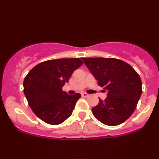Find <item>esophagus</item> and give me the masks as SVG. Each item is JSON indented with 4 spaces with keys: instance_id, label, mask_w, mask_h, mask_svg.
<instances>
[{
    "instance_id": "1",
    "label": "esophagus",
    "mask_w": 159,
    "mask_h": 159,
    "mask_svg": "<svg viewBox=\"0 0 159 159\" xmlns=\"http://www.w3.org/2000/svg\"><path fill=\"white\" fill-rule=\"evenodd\" d=\"M81 96H82V97L86 98V97H88L89 95L87 94V93H81Z\"/></svg>"
}]
</instances>
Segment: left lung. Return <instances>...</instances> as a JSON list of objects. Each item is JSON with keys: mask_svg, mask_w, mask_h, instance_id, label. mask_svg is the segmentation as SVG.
Wrapping results in <instances>:
<instances>
[{"mask_svg": "<svg viewBox=\"0 0 159 159\" xmlns=\"http://www.w3.org/2000/svg\"><path fill=\"white\" fill-rule=\"evenodd\" d=\"M86 66L107 90L105 100L93 107L98 121L114 126L124 123L135 110L142 93L139 75L127 63L115 58H82Z\"/></svg>", "mask_w": 159, "mask_h": 159, "instance_id": "8db88e82", "label": "left lung"}]
</instances>
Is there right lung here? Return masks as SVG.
Returning a JSON list of instances; mask_svg holds the SVG:
<instances>
[{
  "label": "right lung",
  "mask_w": 159,
  "mask_h": 159,
  "mask_svg": "<svg viewBox=\"0 0 159 159\" xmlns=\"http://www.w3.org/2000/svg\"><path fill=\"white\" fill-rule=\"evenodd\" d=\"M83 64L79 58L50 60L34 66L24 80V93L33 112L51 125H58L72 114L81 94L62 90L75 70Z\"/></svg>",
  "instance_id": "1"
}]
</instances>
